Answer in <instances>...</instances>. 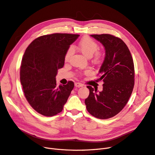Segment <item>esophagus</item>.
Here are the masks:
<instances>
[{
    "label": "esophagus",
    "instance_id": "esophagus-1",
    "mask_svg": "<svg viewBox=\"0 0 155 155\" xmlns=\"http://www.w3.org/2000/svg\"><path fill=\"white\" fill-rule=\"evenodd\" d=\"M75 86L76 87H81L84 86V85L80 84V83H78V82H76V83H75Z\"/></svg>",
    "mask_w": 155,
    "mask_h": 155
}]
</instances>
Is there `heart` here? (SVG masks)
Segmentation results:
<instances>
[{"label": "heart", "instance_id": "obj_1", "mask_svg": "<svg viewBox=\"0 0 155 155\" xmlns=\"http://www.w3.org/2000/svg\"><path fill=\"white\" fill-rule=\"evenodd\" d=\"M78 49L81 52L88 58H90L94 54V60L96 62H99L102 58V54L97 51L99 48L98 44L90 37H85L82 38L78 44ZM73 49L69 47L65 54V60L67 61L70 56L73 54Z\"/></svg>", "mask_w": 155, "mask_h": 155}]
</instances>
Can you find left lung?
Listing matches in <instances>:
<instances>
[{"instance_id": "obj_1", "label": "left lung", "mask_w": 155, "mask_h": 155, "mask_svg": "<svg viewBox=\"0 0 155 155\" xmlns=\"http://www.w3.org/2000/svg\"><path fill=\"white\" fill-rule=\"evenodd\" d=\"M104 46L105 57L99 74L103 90L87 87L90 94L85 100L87 111L97 118L117 115L127 105L135 84V68L130 51L123 41L110 34L91 35Z\"/></svg>"}]
</instances>
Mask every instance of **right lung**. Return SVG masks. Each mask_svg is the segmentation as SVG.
Listing matches in <instances>:
<instances>
[{
  "label": "right lung",
  "mask_w": 155,
  "mask_h": 155,
  "mask_svg": "<svg viewBox=\"0 0 155 155\" xmlns=\"http://www.w3.org/2000/svg\"><path fill=\"white\" fill-rule=\"evenodd\" d=\"M78 37L59 33L40 36L25 50L20 82L28 104L41 115L52 117L60 113L74 87L71 81L57 87L55 77L64 65L66 51Z\"/></svg>",
  "instance_id": "1"
}]
</instances>
